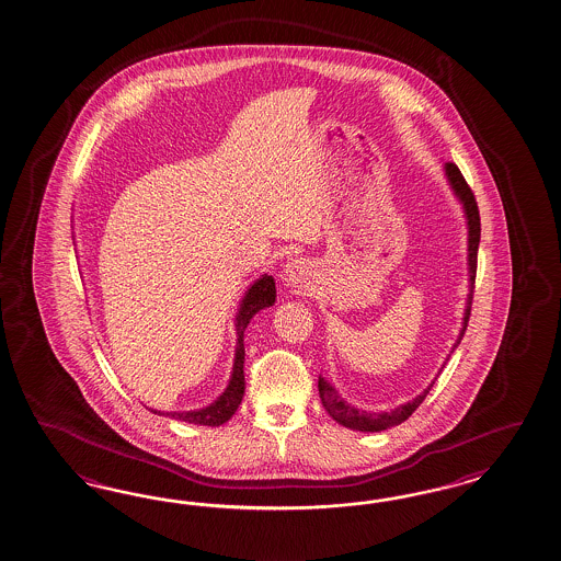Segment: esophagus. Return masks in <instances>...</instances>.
Instances as JSON below:
<instances>
[{
    "instance_id": "obj_1",
    "label": "esophagus",
    "mask_w": 561,
    "mask_h": 561,
    "mask_svg": "<svg viewBox=\"0 0 561 561\" xmlns=\"http://www.w3.org/2000/svg\"><path fill=\"white\" fill-rule=\"evenodd\" d=\"M282 279H284V286H288L291 289H308L310 286V279H312V265L310 261L304 257H296L288 261L286 270L282 273Z\"/></svg>"
}]
</instances>
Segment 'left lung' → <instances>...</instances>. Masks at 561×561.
<instances>
[{
	"mask_svg": "<svg viewBox=\"0 0 561 561\" xmlns=\"http://www.w3.org/2000/svg\"><path fill=\"white\" fill-rule=\"evenodd\" d=\"M445 175L449 180V185L454 190L457 199L463 204V213L468 218V270H470V294H468V306H466V314H463V324L459 331V339L454 347H457L466 334L468 322H470L471 300H473V284H476V270H478V244H480V213H478V202L473 197L468 182L463 180L461 171L457 169L455 163H445ZM454 353V351H451ZM435 381H431V386L424 390L423 394L416 396L414 400H410L407 404L390 410V412H367V410L355 409L347 404L339 392L334 390L333 383L329 379L319 378V394L322 400V407L333 416L334 421L353 431H364V433H378L386 431L390 426L404 423L414 410L423 404L424 398L431 392Z\"/></svg>",
	"mask_w": 561,
	"mask_h": 561,
	"instance_id": "obj_1",
	"label": "left lung"
}]
</instances>
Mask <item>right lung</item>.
Listing matches in <instances>:
<instances>
[{
	"mask_svg": "<svg viewBox=\"0 0 561 561\" xmlns=\"http://www.w3.org/2000/svg\"><path fill=\"white\" fill-rule=\"evenodd\" d=\"M275 302V282L272 275H261L257 282L247 289V294L242 296L241 308L234 320L237 327V348H234V365H232V376L228 381L227 390L222 396L213 402L210 407L199 410H190V412H157L154 414H165L171 419H178L183 423L202 424V426H220L227 423L228 419L237 412L241 404L242 396H244V329L251 322V319L257 314L259 310L270 308Z\"/></svg>",
	"mask_w": 561,
	"mask_h": 561,
	"instance_id": "1",
	"label": "right lung"
}]
</instances>
